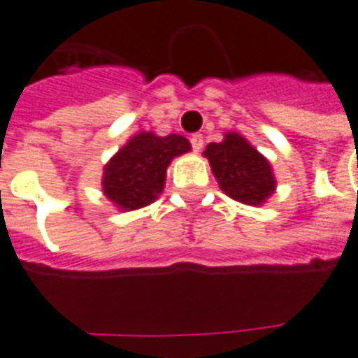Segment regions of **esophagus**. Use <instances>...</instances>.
Returning <instances> with one entry per match:
<instances>
[{
	"label": "esophagus",
	"instance_id": "esophagus-1",
	"mask_svg": "<svg viewBox=\"0 0 358 358\" xmlns=\"http://www.w3.org/2000/svg\"><path fill=\"white\" fill-rule=\"evenodd\" d=\"M189 141H192V148H194V151H201V149H203V136H201V134H194V136L189 138Z\"/></svg>",
	"mask_w": 358,
	"mask_h": 358
}]
</instances>
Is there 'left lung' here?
<instances>
[{"label": "left lung", "instance_id": "obj_1", "mask_svg": "<svg viewBox=\"0 0 358 358\" xmlns=\"http://www.w3.org/2000/svg\"><path fill=\"white\" fill-rule=\"evenodd\" d=\"M203 155L228 197L251 207L263 205L276 189L272 166L243 136L228 132L220 143H209Z\"/></svg>", "mask_w": 358, "mask_h": 358}]
</instances>
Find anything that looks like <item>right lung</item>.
<instances>
[{
	"label": "right lung",
	"mask_w": 358,
	"mask_h": 358,
	"mask_svg": "<svg viewBox=\"0 0 358 358\" xmlns=\"http://www.w3.org/2000/svg\"><path fill=\"white\" fill-rule=\"evenodd\" d=\"M192 149L184 136L140 132L110 157L103 169V194L120 210L148 207L163 194L166 166Z\"/></svg>",
	"instance_id": "add662e5"
}]
</instances>
